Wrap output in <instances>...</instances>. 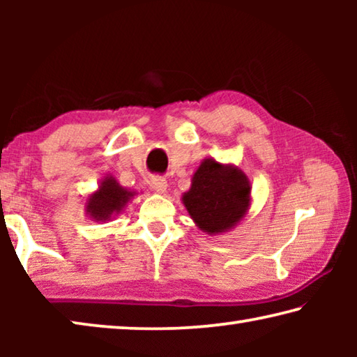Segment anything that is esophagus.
<instances>
[{
	"instance_id": "obj_1",
	"label": "esophagus",
	"mask_w": 357,
	"mask_h": 357,
	"mask_svg": "<svg viewBox=\"0 0 357 357\" xmlns=\"http://www.w3.org/2000/svg\"><path fill=\"white\" fill-rule=\"evenodd\" d=\"M151 187H153V190H155L157 193H165L167 192V179L165 178H160V176H155L151 179Z\"/></svg>"
}]
</instances>
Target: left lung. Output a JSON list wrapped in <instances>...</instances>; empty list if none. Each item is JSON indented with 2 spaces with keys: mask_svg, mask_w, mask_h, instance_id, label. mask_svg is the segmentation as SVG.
Here are the masks:
<instances>
[{
  "mask_svg": "<svg viewBox=\"0 0 357 357\" xmlns=\"http://www.w3.org/2000/svg\"><path fill=\"white\" fill-rule=\"evenodd\" d=\"M181 202L195 225L215 236L231 231L249 214L252 184L236 165L208 157L192 174L190 189Z\"/></svg>",
  "mask_w": 357,
  "mask_h": 357,
  "instance_id": "8db88e82",
  "label": "left lung"
}]
</instances>
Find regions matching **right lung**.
Masks as SVG:
<instances>
[{
	"label": "right lung",
	"mask_w": 357,
	"mask_h": 357,
	"mask_svg": "<svg viewBox=\"0 0 357 357\" xmlns=\"http://www.w3.org/2000/svg\"><path fill=\"white\" fill-rule=\"evenodd\" d=\"M135 195H138L137 190L126 189L116 178L107 174L100 179L98 189L86 197L84 213L89 220L107 223L123 213Z\"/></svg>",
	"instance_id": "add662e5"
}]
</instances>
